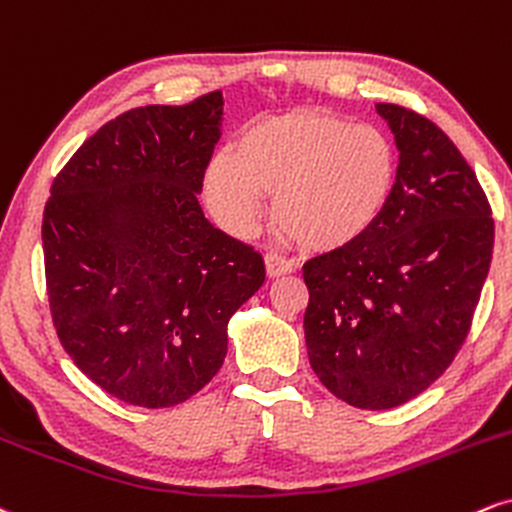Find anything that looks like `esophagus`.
<instances>
[{
  "label": "esophagus",
  "mask_w": 512,
  "mask_h": 512,
  "mask_svg": "<svg viewBox=\"0 0 512 512\" xmlns=\"http://www.w3.org/2000/svg\"><path fill=\"white\" fill-rule=\"evenodd\" d=\"M294 270L292 261H287L280 254H266V273L268 278H280V275H290Z\"/></svg>",
  "instance_id": "esophagus-1"
}]
</instances>
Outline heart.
Returning a JSON list of instances; mask_svg holds the SVG:
<instances>
[{
	"label": "heart",
	"mask_w": 512,
	"mask_h": 512,
	"mask_svg": "<svg viewBox=\"0 0 512 512\" xmlns=\"http://www.w3.org/2000/svg\"><path fill=\"white\" fill-rule=\"evenodd\" d=\"M395 182V148L381 129L338 114L297 110L251 124L206 170V201L237 232L273 220L309 251L352 244L378 220Z\"/></svg>",
	"instance_id": "heart-1"
}]
</instances>
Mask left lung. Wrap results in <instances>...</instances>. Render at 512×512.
<instances>
[{
	"label": "left lung",
	"instance_id": "left-lung-1",
	"mask_svg": "<svg viewBox=\"0 0 512 512\" xmlns=\"http://www.w3.org/2000/svg\"><path fill=\"white\" fill-rule=\"evenodd\" d=\"M400 150L362 237L304 263L309 362L335 398L390 410L448 369L489 275L494 218L477 174L434 122L378 102Z\"/></svg>",
	"mask_w": 512,
	"mask_h": 512
}]
</instances>
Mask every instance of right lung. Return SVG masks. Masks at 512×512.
<instances>
[{"instance_id": "right-lung-1", "label": "right lung", "mask_w": 512, "mask_h": 512, "mask_svg": "<svg viewBox=\"0 0 512 512\" xmlns=\"http://www.w3.org/2000/svg\"><path fill=\"white\" fill-rule=\"evenodd\" d=\"M222 93L146 105L100 126L54 177L42 213L59 342L105 393L172 407L220 371L227 323L266 280L254 246L198 206Z\"/></svg>"}]
</instances>
